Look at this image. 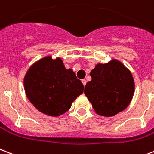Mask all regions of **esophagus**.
Returning <instances> with one entry per match:
<instances>
[{
    "label": "esophagus",
    "instance_id": "34e87169",
    "mask_svg": "<svg viewBox=\"0 0 154 154\" xmlns=\"http://www.w3.org/2000/svg\"><path fill=\"white\" fill-rule=\"evenodd\" d=\"M82 84L84 85H85V84H86V80L85 79H82Z\"/></svg>",
    "mask_w": 154,
    "mask_h": 154
}]
</instances>
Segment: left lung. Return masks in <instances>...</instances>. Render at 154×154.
<instances>
[{
	"label": "left lung",
	"instance_id": "8db88e82",
	"mask_svg": "<svg viewBox=\"0 0 154 154\" xmlns=\"http://www.w3.org/2000/svg\"><path fill=\"white\" fill-rule=\"evenodd\" d=\"M90 75L92 79L84 93L96 113L110 117L128 107L134 94V80L121 62L112 60L98 64Z\"/></svg>",
	"mask_w": 154,
	"mask_h": 154
}]
</instances>
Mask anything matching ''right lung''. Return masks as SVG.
I'll use <instances>...</instances> for the list:
<instances>
[{"mask_svg":"<svg viewBox=\"0 0 154 154\" xmlns=\"http://www.w3.org/2000/svg\"><path fill=\"white\" fill-rule=\"evenodd\" d=\"M24 88L35 108L46 115L59 116L70 109L83 93L84 85L72 69H65L61 59L47 56L29 69Z\"/></svg>","mask_w":154,"mask_h":154,"instance_id":"right-lung-1","label":"right lung"}]
</instances>
